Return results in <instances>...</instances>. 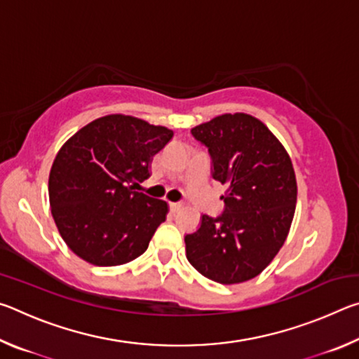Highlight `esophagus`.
Here are the masks:
<instances>
[{"label": "esophagus", "mask_w": 359, "mask_h": 359, "mask_svg": "<svg viewBox=\"0 0 359 359\" xmlns=\"http://www.w3.org/2000/svg\"><path fill=\"white\" fill-rule=\"evenodd\" d=\"M169 208H171V212H179L182 209V204L180 203H169Z\"/></svg>", "instance_id": "esophagus-1"}]
</instances>
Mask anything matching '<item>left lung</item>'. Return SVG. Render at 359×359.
I'll use <instances>...</instances> for the list:
<instances>
[{"label":"left lung","instance_id":"8db88e82","mask_svg":"<svg viewBox=\"0 0 359 359\" xmlns=\"http://www.w3.org/2000/svg\"><path fill=\"white\" fill-rule=\"evenodd\" d=\"M209 149L212 177L226 187L222 215H203L185 236L190 264L210 280L233 285L261 274L287 241L297 185L291 158L263 121L223 114L191 130Z\"/></svg>","mask_w":359,"mask_h":359}]
</instances>
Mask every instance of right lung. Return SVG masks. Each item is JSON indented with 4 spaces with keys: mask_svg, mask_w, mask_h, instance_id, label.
<instances>
[{
    "mask_svg": "<svg viewBox=\"0 0 359 359\" xmlns=\"http://www.w3.org/2000/svg\"><path fill=\"white\" fill-rule=\"evenodd\" d=\"M174 133L123 114L100 117L58 150L48 175L57 228L79 258L120 266L147 250L166 220L168 203L133 191L150 177V163Z\"/></svg>",
    "mask_w": 359,
    "mask_h": 359,
    "instance_id": "right-lung-1",
    "label": "right lung"
}]
</instances>
